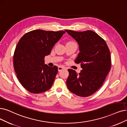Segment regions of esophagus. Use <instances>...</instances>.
Segmentation results:
<instances>
[{"label":"esophagus","instance_id":"34e87169","mask_svg":"<svg viewBox=\"0 0 127 127\" xmlns=\"http://www.w3.org/2000/svg\"><path fill=\"white\" fill-rule=\"evenodd\" d=\"M65 69V67H64V66H62V65H60V66H59L58 67V71H61L64 70V69Z\"/></svg>","mask_w":127,"mask_h":127}]
</instances>
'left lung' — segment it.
Returning a JSON list of instances; mask_svg holds the SVG:
<instances>
[{"instance_id": "obj_1", "label": "left lung", "mask_w": 127, "mask_h": 127, "mask_svg": "<svg viewBox=\"0 0 127 127\" xmlns=\"http://www.w3.org/2000/svg\"><path fill=\"white\" fill-rule=\"evenodd\" d=\"M65 31L79 45L80 53L75 63H80L82 68L79 73L72 69L68 70V89L78 96L87 97L101 87L110 70L109 49L104 39L92 31Z\"/></svg>"}]
</instances>
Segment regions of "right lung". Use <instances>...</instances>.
I'll return each instance as SVG.
<instances>
[{
  "label": "right lung",
  "mask_w": 127,
  "mask_h": 127,
  "mask_svg": "<svg viewBox=\"0 0 127 127\" xmlns=\"http://www.w3.org/2000/svg\"><path fill=\"white\" fill-rule=\"evenodd\" d=\"M64 33L36 30L19 40L13 56L14 68L20 83L29 92L41 93L52 87L58 67L45 64L44 58Z\"/></svg>",
  "instance_id": "right-lung-1"
}]
</instances>
